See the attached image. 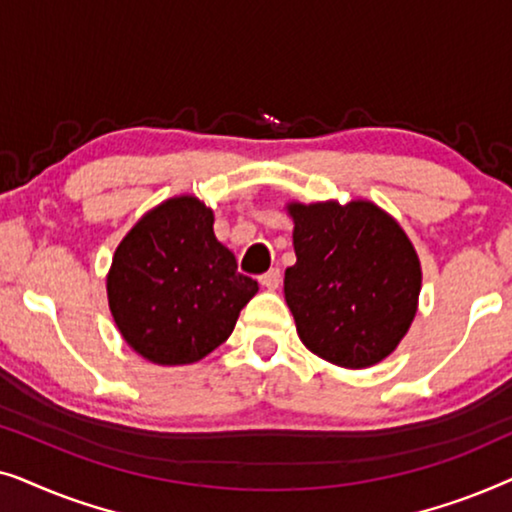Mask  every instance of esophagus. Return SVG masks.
Here are the masks:
<instances>
[{"mask_svg": "<svg viewBox=\"0 0 512 512\" xmlns=\"http://www.w3.org/2000/svg\"><path fill=\"white\" fill-rule=\"evenodd\" d=\"M279 282H282V272H279L277 268L268 270V272H265V275L261 277V284H263L268 291H275L277 286H279Z\"/></svg>", "mask_w": 512, "mask_h": 512, "instance_id": "34e87169", "label": "esophagus"}]
</instances>
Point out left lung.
Wrapping results in <instances>:
<instances>
[{"instance_id": "left-lung-1", "label": "left lung", "mask_w": 512, "mask_h": 512, "mask_svg": "<svg viewBox=\"0 0 512 512\" xmlns=\"http://www.w3.org/2000/svg\"><path fill=\"white\" fill-rule=\"evenodd\" d=\"M296 265L284 298L298 338L340 368H370L415 321L422 263L394 216L370 200L289 202Z\"/></svg>"}]
</instances>
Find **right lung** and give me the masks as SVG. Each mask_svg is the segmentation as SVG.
I'll list each match as a JSON object with an SVG mask.
<instances>
[{
    "label": "right lung",
    "mask_w": 512,
    "mask_h": 512,
    "mask_svg": "<svg viewBox=\"0 0 512 512\" xmlns=\"http://www.w3.org/2000/svg\"><path fill=\"white\" fill-rule=\"evenodd\" d=\"M258 282L216 240L214 212L174 195L128 230L111 258L107 298L123 340L156 366H186L228 340Z\"/></svg>",
    "instance_id": "add662e5"
}]
</instances>
